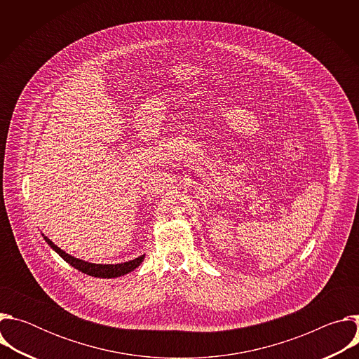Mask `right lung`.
Returning <instances> with one entry per match:
<instances>
[{
	"label": "right lung",
	"mask_w": 359,
	"mask_h": 359,
	"mask_svg": "<svg viewBox=\"0 0 359 359\" xmlns=\"http://www.w3.org/2000/svg\"><path fill=\"white\" fill-rule=\"evenodd\" d=\"M42 237L48 243V245L53 248L55 252H58L68 264H71L76 270L82 271L83 274H88V276H92V277H97V278H116V277L125 276V274L133 271L135 269H137L142 264V262L144 260V254H143V255H140V257H137L135 260H130V262H126V263H119V264H95V263H89V262L79 260V259L74 257V255L65 252L58 245H55L46 236L42 234Z\"/></svg>",
	"instance_id": "right-lung-1"
}]
</instances>
